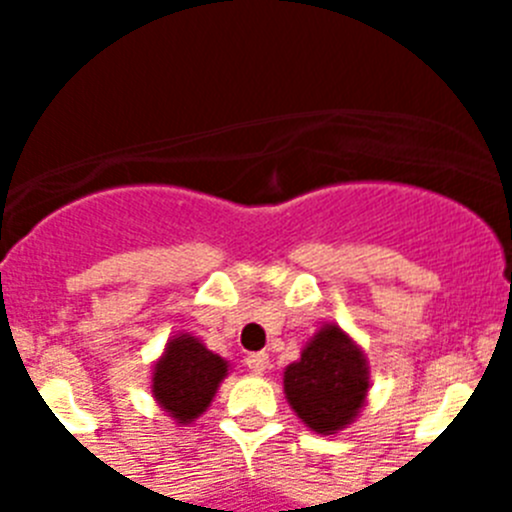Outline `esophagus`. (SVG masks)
<instances>
[{
	"label": "esophagus",
	"mask_w": 512,
	"mask_h": 512,
	"mask_svg": "<svg viewBox=\"0 0 512 512\" xmlns=\"http://www.w3.org/2000/svg\"><path fill=\"white\" fill-rule=\"evenodd\" d=\"M246 366H248V372L264 374L266 369H269V354H264V351H259V354H248Z\"/></svg>",
	"instance_id": "34e87169"
}]
</instances>
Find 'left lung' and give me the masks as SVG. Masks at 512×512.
Instances as JSON below:
<instances>
[{
	"instance_id": "left-lung-1",
	"label": "left lung",
	"mask_w": 512,
	"mask_h": 512,
	"mask_svg": "<svg viewBox=\"0 0 512 512\" xmlns=\"http://www.w3.org/2000/svg\"><path fill=\"white\" fill-rule=\"evenodd\" d=\"M284 395L297 418L320 436L354 423L369 395V364L356 341L336 323L320 330L284 369Z\"/></svg>"
}]
</instances>
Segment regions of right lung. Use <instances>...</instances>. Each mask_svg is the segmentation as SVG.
<instances>
[{
	"mask_svg": "<svg viewBox=\"0 0 512 512\" xmlns=\"http://www.w3.org/2000/svg\"><path fill=\"white\" fill-rule=\"evenodd\" d=\"M228 366L197 336H171L161 359L153 364L151 395L169 418L187 425L210 408L217 387L228 377Z\"/></svg>",
	"mask_w": 512,
	"mask_h": 512,
	"instance_id": "add662e5",
	"label": "right lung"
}]
</instances>
